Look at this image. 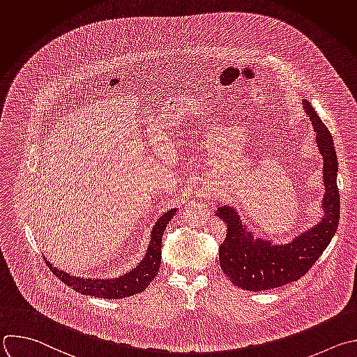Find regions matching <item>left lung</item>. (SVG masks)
Masks as SVG:
<instances>
[{
  "label": "left lung",
  "mask_w": 357,
  "mask_h": 357,
  "mask_svg": "<svg viewBox=\"0 0 357 357\" xmlns=\"http://www.w3.org/2000/svg\"><path fill=\"white\" fill-rule=\"evenodd\" d=\"M303 106L312 122L324 160L322 220L297 234L290 243L275 244L272 240L255 236L232 206H217L215 210V215L227 225V236L220 245V266L235 286L248 291L271 290L303 278L326 250L339 224L337 157L333 140L307 99H303Z\"/></svg>",
  "instance_id": "left-lung-1"
}]
</instances>
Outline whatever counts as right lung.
Instances as JSON below:
<instances>
[{
	"label": "right lung",
	"instance_id": "right-lung-1",
	"mask_svg": "<svg viewBox=\"0 0 357 357\" xmlns=\"http://www.w3.org/2000/svg\"><path fill=\"white\" fill-rule=\"evenodd\" d=\"M175 213H176V208H171L158 218V221L155 222L151 231L150 244L144 258L136 268H133L130 272L122 276L112 278V279H86V278L71 276L70 273L57 269L45 257L46 265L63 283H66L75 291L85 296L114 300V298H125V297L142 293L146 290V287L150 284V282L157 276L160 271L162 234L167 228V224L171 221Z\"/></svg>",
	"mask_w": 357,
	"mask_h": 357
}]
</instances>
